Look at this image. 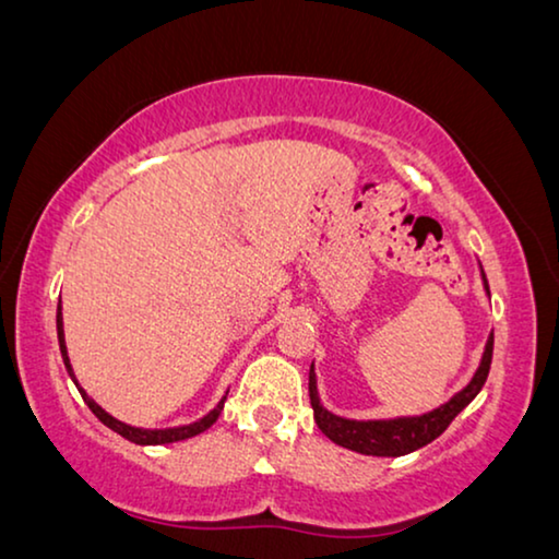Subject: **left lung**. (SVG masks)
Returning <instances> with one entry per match:
<instances>
[{"mask_svg":"<svg viewBox=\"0 0 559 559\" xmlns=\"http://www.w3.org/2000/svg\"><path fill=\"white\" fill-rule=\"evenodd\" d=\"M481 278H485V273H481ZM485 288L489 294L487 278H485ZM492 344H495V336H489L485 354H481L479 369L474 371L472 381L460 391V394H454L447 404H441L435 412H427L421 416H399V419L356 421V419H344V416H336L329 409H323L319 389H316V373L311 364V371H308V396H311L313 419L333 444L352 449V452L371 454V456H402V454L416 452V449L427 447L429 441H435L441 431L452 424L454 416L479 394L481 386H485L489 364H492Z\"/></svg>","mask_w":559,"mask_h":559,"instance_id":"obj_1","label":"left lung"}]
</instances>
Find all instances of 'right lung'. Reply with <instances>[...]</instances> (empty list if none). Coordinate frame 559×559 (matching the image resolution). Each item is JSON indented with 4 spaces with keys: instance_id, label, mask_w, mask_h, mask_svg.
Segmentation results:
<instances>
[{
    "instance_id": "right-lung-1",
    "label": "right lung",
    "mask_w": 559,
    "mask_h": 559,
    "mask_svg": "<svg viewBox=\"0 0 559 559\" xmlns=\"http://www.w3.org/2000/svg\"><path fill=\"white\" fill-rule=\"evenodd\" d=\"M57 338H60V352H62V361H64V369L70 373L74 386L80 389L82 399H85V404L90 406V412H93L99 421L105 424V427H110L112 431H118L120 437H124L132 444H173V441H182V439H190L200 435V431H205L207 427H213L215 419H218L221 412H223V404H226V396L221 399L218 406H215L213 412H207L203 419H198L193 424H186V427H173V429H140V427H130V424H124L120 419H115L112 414H107L103 406H99L95 399L87 396V391L78 384V379H74V371H72V364H70V356H67V346H64V329H62V308H57Z\"/></svg>"
}]
</instances>
